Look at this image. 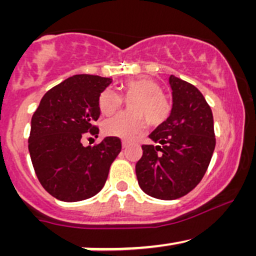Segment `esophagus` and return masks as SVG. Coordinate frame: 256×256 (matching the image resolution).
<instances>
[{
    "mask_svg": "<svg viewBox=\"0 0 256 256\" xmlns=\"http://www.w3.org/2000/svg\"><path fill=\"white\" fill-rule=\"evenodd\" d=\"M130 146V142L128 141H122V148H128Z\"/></svg>",
    "mask_w": 256,
    "mask_h": 256,
    "instance_id": "esophagus-1",
    "label": "esophagus"
}]
</instances>
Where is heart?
<instances>
[{"mask_svg": "<svg viewBox=\"0 0 256 256\" xmlns=\"http://www.w3.org/2000/svg\"><path fill=\"white\" fill-rule=\"evenodd\" d=\"M128 98L135 96L130 102L131 112H121L104 122V132L122 140H132L144 130V118L151 125H160L170 114V104L161 88L150 78L128 79L122 85ZM122 105V98L112 88H108L100 94L99 108L104 115H112Z\"/></svg>", "mask_w": 256, "mask_h": 256, "instance_id": "heart-1", "label": "heart"}]
</instances>
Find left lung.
<instances>
[{"label": "left lung", "instance_id": "8db88e82", "mask_svg": "<svg viewBox=\"0 0 256 256\" xmlns=\"http://www.w3.org/2000/svg\"><path fill=\"white\" fill-rule=\"evenodd\" d=\"M172 110L144 144L136 164L138 186L157 200H172L190 193L207 171L214 147L213 114L202 92L190 82L170 76Z\"/></svg>", "mask_w": 256, "mask_h": 256}]
</instances>
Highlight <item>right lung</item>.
<instances>
[{
	"label": "right lung",
	"mask_w": 256,
	"mask_h": 256,
	"mask_svg": "<svg viewBox=\"0 0 256 256\" xmlns=\"http://www.w3.org/2000/svg\"><path fill=\"white\" fill-rule=\"evenodd\" d=\"M112 80L79 74L48 90L30 121L28 150L33 168L49 194L63 202L88 200L102 190L114 160L121 151L118 138H105L84 147L82 138L96 135L99 96Z\"/></svg>",
	"instance_id": "right-lung-1"
}]
</instances>
